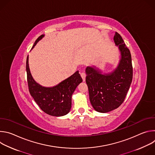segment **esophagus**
<instances>
[{"mask_svg": "<svg viewBox=\"0 0 155 155\" xmlns=\"http://www.w3.org/2000/svg\"><path fill=\"white\" fill-rule=\"evenodd\" d=\"M80 75H81V78H82V79H83V81H85V78H86V74H85L84 72H81L80 73Z\"/></svg>", "mask_w": 155, "mask_h": 155, "instance_id": "esophagus-1", "label": "esophagus"}]
</instances>
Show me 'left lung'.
<instances>
[{"instance_id": "1", "label": "left lung", "mask_w": 155, "mask_h": 155, "mask_svg": "<svg viewBox=\"0 0 155 155\" xmlns=\"http://www.w3.org/2000/svg\"><path fill=\"white\" fill-rule=\"evenodd\" d=\"M119 46L121 58L117 69L109 74H101L98 70L87 67L86 82L90 100L95 110L107 113L117 108L125 99L132 80L131 54L121 37L115 32L114 38Z\"/></svg>"}]
</instances>
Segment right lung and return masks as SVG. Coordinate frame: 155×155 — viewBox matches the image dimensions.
<instances>
[{"label":"right lung","instance_id":"add662e5","mask_svg":"<svg viewBox=\"0 0 155 155\" xmlns=\"http://www.w3.org/2000/svg\"><path fill=\"white\" fill-rule=\"evenodd\" d=\"M43 36L41 35L38 37L32 48ZM26 72L29 93L44 112L54 117L63 116L69 112L72 95L78 84L83 81L78 71L52 87H42L34 81L29 68L28 56L26 59Z\"/></svg>","mask_w":155,"mask_h":155}]
</instances>
